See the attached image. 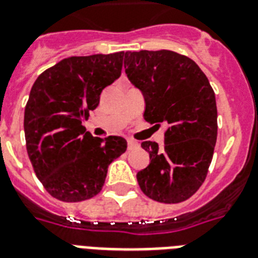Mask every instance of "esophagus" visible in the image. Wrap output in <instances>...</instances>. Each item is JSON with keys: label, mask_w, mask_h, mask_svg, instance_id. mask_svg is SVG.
Masks as SVG:
<instances>
[{"label": "esophagus", "mask_w": 258, "mask_h": 258, "mask_svg": "<svg viewBox=\"0 0 258 258\" xmlns=\"http://www.w3.org/2000/svg\"><path fill=\"white\" fill-rule=\"evenodd\" d=\"M127 145H128V150H134L137 149L138 146V142L134 141V139H127Z\"/></svg>", "instance_id": "esophagus-1"}]
</instances>
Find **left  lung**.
<instances>
[{
  "label": "left lung",
  "mask_w": 258,
  "mask_h": 258,
  "mask_svg": "<svg viewBox=\"0 0 258 258\" xmlns=\"http://www.w3.org/2000/svg\"><path fill=\"white\" fill-rule=\"evenodd\" d=\"M127 78L145 96V119L169 125L165 145L143 142L150 165L137 174L142 191L162 204H179L202 186L217 142L216 95L206 75L172 50L125 52Z\"/></svg>",
  "instance_id": "8db88e82"
}]
</instances>
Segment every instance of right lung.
<instances>
[{"instance_id": "1", "label": "right lung", "mask_w": 258, "mask_h": 258, "mask_svg": "<svg viewBox=\"0 0 258 258\" xmlns=\"http://www.w3.org/2000/svg\"><path fill=\"white\" fill-rule=\"evenodd\" d=\"M124 52L72 56L44 71L30 89L24 130L28 157L50 196L80 202L100 192L109 163L127 150L121 137H92L83 121L101 91L119 79Z\"/></svg>"}]
</instances>
